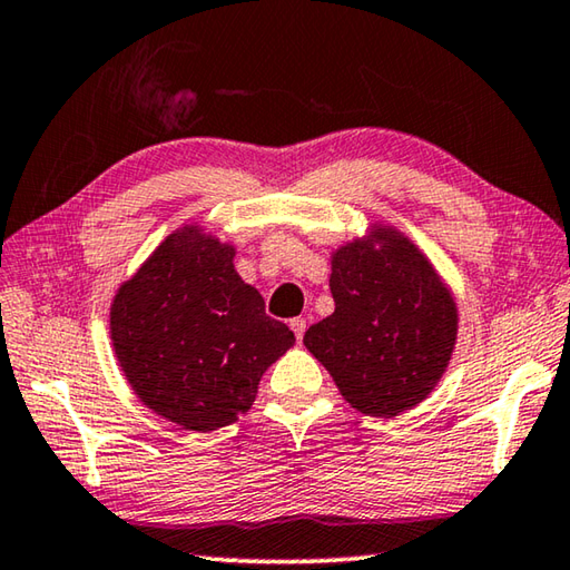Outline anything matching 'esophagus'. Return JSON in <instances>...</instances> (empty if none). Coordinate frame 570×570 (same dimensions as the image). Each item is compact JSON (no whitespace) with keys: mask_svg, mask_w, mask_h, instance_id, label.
Segmentation results:
<instances>
[{"mask_svg":"<svg viewBox=\"0 0 570 570\" xmlns=\"http://www.w3.org/2000/svg\"><path fill=\"white\" fill-rule=\"evenodd\" d=\"M288 326H292V332L296 334V342L304 340V332H306V320L304 316H296V320L288 322Z\"/></svg>","mask_w":570,"mask_h":570,"instance_id":"34e87169","label":"esophagus"}]
</instances>
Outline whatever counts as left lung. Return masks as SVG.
Instances as JSON below:
<instances>
[{"label": "left lung", "instance_id": "8db88e82", "mask_svg": "<svg viewBox=\"0 0 570 570\" xmlns=\"http://www.w3.org/2000/svg\"><path fill=\"white\" fill-rule=\"evenodd\" d=\"M340 248L334 314L312 324L306 350L344 400L370 417H397L435 390L458 334V308L435 268L394 228Z\"/></svg>", "mask_w": 570, "mask_h": 570}]
</instances>
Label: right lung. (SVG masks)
Wrapping results in <instances>:
<instances>
[{
    "mask_svg": "<svg viewBox=\"0 0 570 570\" xmlns=\"http://www.w3.org/2000/svg\"><path fill=\"white\" fill-rule=\"evenodd\" d=\"M110 330L135 394L196 432L248 412L262 374L294 344L262 294L240 282L234 248L196 226L170 234L120 286Z\"/></svg>",
    "mask_w": 570,
    "mask_h": 570,
    "instance_id": "1",
    "label": "right lung"
}]
</instances>
